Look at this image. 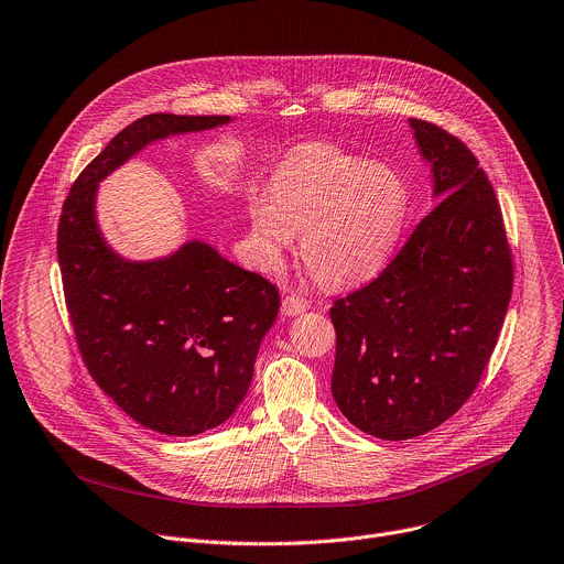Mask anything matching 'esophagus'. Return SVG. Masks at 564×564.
Returning <instances> with one entry per match:
<instances>
[{"label":"esophagus","mask_w":564,"mask_h":564,"mask_svg":"<svg viewBox=\"0 0 564 564\" xmlns=\"http://www.w3.org/2000/svg\"><path fill=\"white\" fill-rule=\"evenodd\" d=\"M307 307H310V303H307L305 299H301V296H296V294H288V296L283 299L281 312H283L285 316H296V314H303Z\"/></svg>","instance_id":"1"}]
</instances>
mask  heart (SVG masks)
Wrapping results in <instances>:
<instances>
[{
  "label": "heart",
  "mask_w": 564,
  "mask_h": 564,
  "mask_svg": "<svg viewBox=\"0 0 564 564\" xmlns=\"http://www.w3.org/2000/svg\"><path fill=\"white\" fill-rule=\"evenodd\" d=\"M408 213L410 191L399 170L310 143L274 172L270 197H252L250 228L268 268L276 270L303 232L301 254L310 272L325 283H351L388 263Z\"/></svg>",
  "instance_id": "obj_1"
}]
</instances>
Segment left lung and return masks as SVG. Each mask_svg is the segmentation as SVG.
Returning <instances> with one entry per match:
<instances>
[{
	"label": "left lung",
	"instance_id": "8db88e82",
	"mask_svg": "<svg viewBox=\"0 0 564 564\" xmlns=\"http://www.w3.org/2000/svg\"><path fill=\"white\" fill-rule=\"evenodd\" d=\"M441 199L388 268L336 299L332 397L360 432L408 441L474 394L513 288L500 204L474 152L436 123L410 119Z\"/></svg>",
	"mask_w": 564,
	"mask_h": 564
}]
</instances>
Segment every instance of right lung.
Returning <instances> with one entry per match:
<instances>
[{"label":"right lung","instance_id":"right-lung-1","mask_svg":"<svg viewBox=\"0 0 564 564\" xmlns=\"http://www.w3.org/2000/svg\"><path fill=\"white\" fill-rule=\"evenodd\" d=\"M228 121L167 112L132 121L77 176L57 228L66 307L90 377L130 419L167 436H195L235 414L279 290L204 241L156 261L121 259L97 226V185L156 139Z\"/></svg>","mask_w":564,"mask_h":564}]
</instances>
